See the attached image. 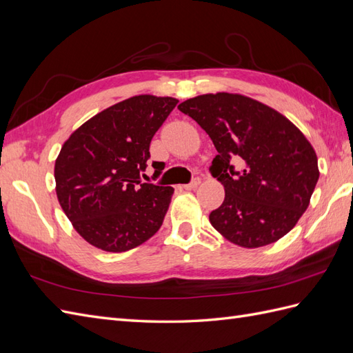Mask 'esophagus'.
<instances>
[{"label": "esophagus", "instance_id": "obj_1", "mask_svg": "<svg viewBox=\"0 0 353 353\" xmlns=\"http://www.w3.org/2000/svg\"><path fill=\"white\" fill-rule=\"evenodd\" d=\"M200 182H201V179H200V177H194L191 183L183 185V189H188V191H189V189H194V188H196L198 185H200Z\"/></svg>", "mask_w": 353, "mask_h": 353}]
</instances>
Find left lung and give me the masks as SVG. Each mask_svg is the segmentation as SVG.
Here are the masks:
<instances>
[{"label":"left lung","mask_w":353,"mask_h":353,"mask_svg":"<svg viewBox=\"0 0 353 353\" xmlns=\"http://www.w3.org/2000/svg\"><path fill=\"white\" fill-rule=\"evenodd\" d=\"M177 108L218 150L210 171L223 185L225 200L209 216L213 228L248 249L291 231L319 179L318 157L304 134L274 108L240 94L198 95ZM232 159L242 162L241 170Z\"/></svg>","instance_id":"1"}]
</instances>
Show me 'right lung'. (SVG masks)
<instances>
[{"mask_svg": "<svg viewBox=\"0 0 353 353\" xmlns=\"http://www.w3.org/2000/svg\"><path fill=\"white\" fill-rule=\"evenodd\" d=\"M179 101L135 95L95 114L70 135L55 161L57 195L89 245L126 252L162 225L174 189L143 183L150 141ZM161 162H153L161 173ZM144 176V174H143Z\"/></svg>", "mask_w": 353, "mask_h": 353, "instance_id": "right-lung-1", "label": "right lung"}]
</instances>
